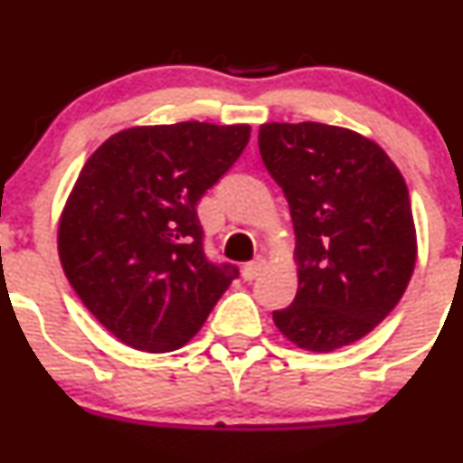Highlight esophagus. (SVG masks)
I'll return each mask as SVG.
<instances>
[{"instance_id":"1","label":"esophagus","mask_w":463,"mask_h":463,"mask_svg":"<svg viewBox=\"0 0 463 463\" xmlns=\"http://www.w3.org/2000/svg\"><path fill=\"white\" fill-rule=\"evenodd\" d=\"M264 264H266V261L261 258L249 261V264L244 266V279H246V282H250V279L258 278L261 270H264Z\"/></svg>"}]
</instances>
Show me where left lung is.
I'll return each instance as SVG.
<instances>
[{
    "mask_svg": "<svg viewBox=\"0 0 463 463\" xmlns=\"http://www.w3.org/2000/svg\"><path fill=\"white\" fill-rule=\"evenodd\" d=\"M258 143L296 231L298 293L273 311L275 326L309 352L356 343L385 320L412 278L408 185L390 156L352 129L269 123Z\"/></svg>",
    "mask_w": 463,
    "mask_h": 463,
    "instance_id": "obj_1",
    "label": "left lung"
}]
</instances>
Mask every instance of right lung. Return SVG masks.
Segmentation results:
<instances>
[{
	"label": "right lung",
	"mask_w": 463,
	"mask_h": 463,
	"mask_svg": "<svg viewBox=\"0 0 463 463\" xmlns=\"http://www.w3.org/2000/svg\"><path fill=\"white\" fill-rule=\"evenodd\" d=\"M249 138V125L132 128L82 167L60 219V261L82 305L129 347L179 349L240 278L205 255L197 203Z\"/></svg>",
	"instance_id": "1"
}]
</instances>
